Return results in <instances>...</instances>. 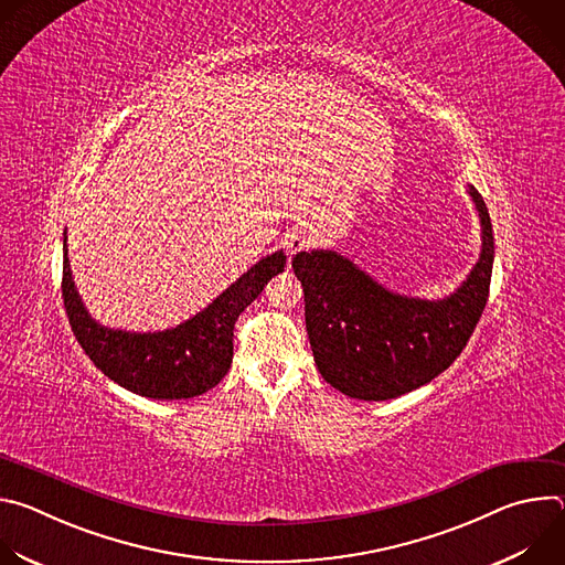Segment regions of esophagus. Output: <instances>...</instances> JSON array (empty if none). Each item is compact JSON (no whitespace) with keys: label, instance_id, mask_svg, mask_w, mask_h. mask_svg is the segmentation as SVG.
<instances>
[{"label":"esophagus","instance_id":"1","mask_svg":"<svg viewBox=\"0 0 565 565\" xmlns=\"http://www.w3.org/2000/svg\"><path fill=\"white\" fill-rule=\"evenodd\" d=\"M315 244V230L308 225H295L284 236V248L288 255H295L299 250H306Z\"/></svg>","mask_w":565,"mask_h":565}]
</instances>
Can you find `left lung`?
Masks as SVG:
<instances>
[{
  "label": "left lung",
  "mask_w": 565,
  "mask_h": 565,
  "mask_svg": "<svg viewBox=\"0 0 565 565\" xmlns=\"http://www.w3.org/2000/svg\"><path fill=\"white\" fill-rule=\"evenodd\" d=\"M467 192L480 216V257L445 299L391 292L335 250L292 257L315 364L344 395H405L440 375L469 342L490 297L494 234L486 201L473 185Z\"/></svg>",
  "instance_id": "left-lung-1"
}]
</instances>
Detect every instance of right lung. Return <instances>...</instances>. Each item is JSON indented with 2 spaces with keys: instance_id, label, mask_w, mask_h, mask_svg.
<instances>
[{
  "instance_id": "add662e5",
  "label": "right lung",
  "mask_w": 565,
  "mask_h": 565,
  "mask_svg": "<svg viewBox=\"0 0 565 565\" xmlns=\"http://www.w3.org/2000/svg\"><path fill=\"white\" fill-rule=\"evenodd\" d=\"M62 250V299L77 344L109 380L153 399L194 397L225 377L232 364L234 321L286 266L284 250H277L183 324L158 333H129L100 327L87 312L71 277L66 232Z\"/></svg>"
}]
</instances>
